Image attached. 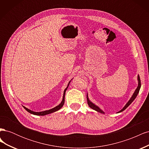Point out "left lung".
I'll return each instance as SVG.
<instances>
[{
	"label": "left lung",
	"mask_w": 149,
	"mask_h": 149,
	"mask_svg": "<svg viewBox=\"0 0 149 149\" xmlns=\"http://www.w3.org/2000/svg\"><path fill=\"white\" fill-rule=\"evenodd\" d=\"M137 81H138V86H137V88H136V89L135 90V91H134V93H133V94H132V96H131V97L130 98V100L128 101V102L125 104V105L124 106V107L123 108V109H122L120 111H119V112H118V113L119 112H123V111H124L126 108H127L130 104H131L133 101H134V100H135V99H136V97H137V94H139V90H140V89H141V79H140V76H139V75L138 74V76H137ZM86 97H87V102H88V104L89 105V106L91 108V109H94V110H95V111H96L97 112H100V113H101V114H105V112H104L101 108L99 107V106H97V105H96L95 104H94L93 102H92L91 101L89 100V97H88V93H87V96H86Z\"/></svg>",
	"instance_id": "left-lung-1"
}]
</instances>
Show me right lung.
<instances>
[{
    "mask_svg": "<svg viewBox=\"0 0 149 149\" xmlns=\"http://www.w3.org/2000/svg\"><path fill=\"white\" fill-rule=\"evenodd\" d=\"M72 79H71L70 81L68 84V85H67V87H66V88H65V89L64 90L63 96V100H62L61 102H60V104L59 105H58V106H56V107H53V108H52V109H49V110H46V111H40V112H35V111H31V110L28 109V108H26V107H25V106H23V107H24V109H25L26 111H28L29 112H30V113L32 114H34V115H36V116H45V115H47V114H49L53 113V112H55V111H58L59 109H60L61 108L63 107V106L64 105V103H65V96L66 91V89H68V88L69 84H70V82H71V81Z\"/></svg>",
    "mask_w": 149,
    "mask_h": 149,
    "instance_id": "add662e5",
    "label": "right lung"
}]
</instances>
